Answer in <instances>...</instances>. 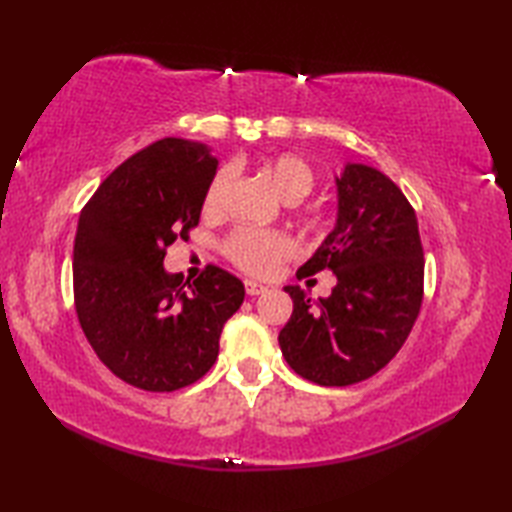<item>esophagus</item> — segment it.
I'll use <instances>...</instances> for the list:
<instances>
[{
	"label": "esophagus",
	"instance_id": "esophagus-1",
	"mask_svg": "<svg viewBox=\"0 0 512 512\" xmlns=\"http://www.w3.org/2000/svg\"><path fill=\"white\" fill-rule=\"evenodd\" d=\"M244 288H246V295L248 297H257V295H262V292L268 290V286L257 284V281H253V279H246L244 281Z\"/></svg>",
	"mask_w": 512,
	"mask_h": 512
}]
</instances>
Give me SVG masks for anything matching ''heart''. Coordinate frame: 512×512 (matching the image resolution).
Here are the masks:
<instances>
[{"label":"heart","instance_id":"obj_1","mask_svg":"<svg viewBox=\"0 0 512 512\" xmlns=\"http://www.w3.org/2000/svg\"><path fill=\"white\" fill-rule=\"evenodd\" d=\"M262 173L273 184L277 195L288 204H297L314 187V171L303 158L295 154H277L262 160ZM233 171L224 167L213 176L209 189L204 193V213L217 215L226 202L231 189ZM290 237L268 228L239 226L222 242V253L228 262L242 268L248 275H270L273 270L292 255Z\"/></svg>","mask_w":512,"mask_h":512}]
</instances>
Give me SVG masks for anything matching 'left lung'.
<instances>
[{
  "instance_id": "1",
  "label": "left lung",
  "mask_w": 512,
  "mask_h": 512,
  "mask_svg": "<svg viewBox=\"0 0 512 512\" xmlns=\"http://www.w3.org/2000/svg\"><path fill=\"white\" fill-rule=\"evenodd\" d=\"M336 224L297 277L332 270V295L286 286L292 317L279 332L286 363L323 387L361 383L398 354L418 319L424 255L418 220L385 173L347 162L336 176Z\"/></svg>"
}]
</instances>
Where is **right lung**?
<instances>
[{
    "label": "right lung",
    "instance_id": "right-lung-1",
    "mask_svg": "<svg viewBox=\"0 0 512 512\" xmlns=\"http://www.w3.org/2000/svg\"><path fill=\"white\" fill-rule=\"evenodd\" d=\"M217 158L202 143L162 138L114 169L83 206L74 237V306L101 363L145 391L193 385L213 367L244 284L206 266L180 286L167 248L198 226Z\"/></svg>",
    "mask_w": 512,
    "mask_h": 512
}]
</instances>
